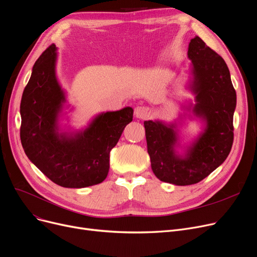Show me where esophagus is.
<instances>
[{"instance_id":"obj_1","label":"esophagus","mask_w":257,"mask_h":257,"mask_svg":"<svg viewBox=\"0 0 257 257\" xmlns=\"http://www.w3.org/2000/svg\"><path fill=\"white\" fill-rule=\"evenodd\" d=\"M135 115L138 118H148L151 115V110L149 107L146 106H138L135 108Z\"/></svg>"}]
</instances>
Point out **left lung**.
I'll use <instances>...</instances> for the list:
<instances>
[{
	"instance_id": "1",
	"label": "left lung",
	"mask_w": 257,
	"mask_h": 257,
	"mask_svg": "<svg viewBox=\"0 0 257 257\" xmlns=\"http://www.w3.org/2000/svg\"><path fill=\"white\" fill-rule=\"evenodd\" d=\"M188 58L191 60L188 88L195 95V104H189L187 110L204 122L203 131L181 155L175 150L180 146L176 122L144 121L153 173L160 181L176 186L203 181L225 162L233 144L236 107V92L224 59L199 37L189 43Z\"/></svg>"
}]
</instances>
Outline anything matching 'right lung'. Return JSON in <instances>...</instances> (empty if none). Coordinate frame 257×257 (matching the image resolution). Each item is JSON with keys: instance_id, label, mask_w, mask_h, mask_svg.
Here are the masks:
<instances>
[{"instance_id": "add662e5", "label": "right lung", "mask_w": 257, "mask_h": 257, "mask_svg": "<svg viewBox=\"0 0 257 257\" xmlns=\"http://www.w3.org/2000/svg\"><path fill=\"white\" fill-rule=\"evenodd\" d=\"M57 49L52 44L41 54L22 95V146L31 163L57 185H97L108 175L110 151L132 121L133 109L107 111L83 130L63 131L59 119L66 95L55 73Z\"/></svg>"}]
</instances>
